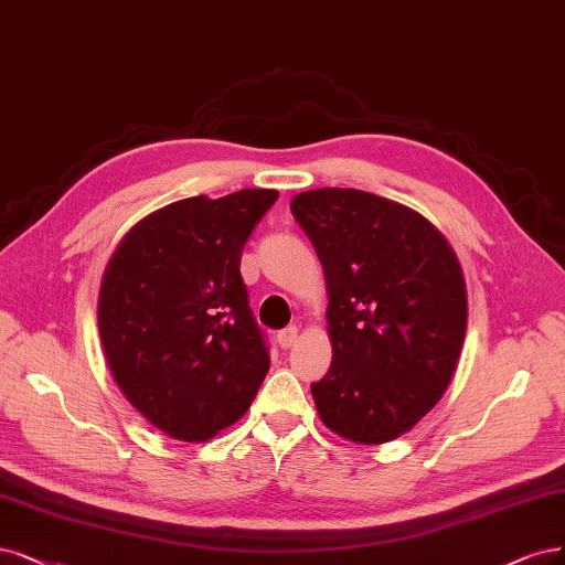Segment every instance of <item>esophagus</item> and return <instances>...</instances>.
I'll list each match as a JSON object with an SVG mask.
<instances>
[{
    "label": "esophagus",
    "instance_id": "esophagus-1",
    "mask_svg": "<svg viewBox=\"0 0 565 565\" xmlns=\"http://www.w3.org/2000/svg\"><path fill=\"white\" fill-rule=\"evenodd\" d=\"M297 339H299V327H295V324H289L282 329V332H278L280 348H291L297 343Z\"/></svg>",
    "mask_w": 565,
    "mask_h": 565
}]
</instances>
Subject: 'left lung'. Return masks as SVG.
<instances>
[{
  "label": "left lung",
  "instance_id": "1",
  "mask_svg": "<svg viewBox=\"0 0 565 565\" xmlns=\"http://www.w3.org/2000/svg\"><path fill=\"white\" fill-rule=\"evenodd\" d=\"M291 215L324 270L332 366L310 385L329 430L383 444L430 412L451 383L468 329V291L441 233L395 201L313 189Z\"/></svg>",
  "mask_w": 565,
  "mask_h": 565
}]
</instances>
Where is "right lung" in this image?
<instances>
[{"instance_id":"add662e5","label":"right lung","mask_w":565,"mask_h":565,"mask_svg":"<svg viewBox=\"0 0 565 565\" xmlns=\"http://www.w3.org/2000/svg\"><path fill=\"white\" fill-rule=\"evenodd\" d=\"M274 189L193 196L135 224L111 255L97 327L128 402L166 435L203 441L236 423L268 374L241 276Z\"/></svg>"}]
</instances>
